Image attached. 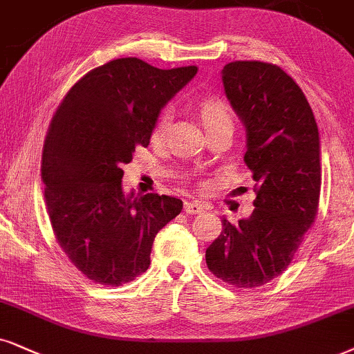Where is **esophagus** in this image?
Wrapping results in <instances>:
<instances>
[{
  "instance_id": "34e87169",
  "label": "esophagus",
  "mask_w": 354,
  "mask_h": 354,
  "mask_svg": "<svg viewBox=\"0 0 354 354\" xmlns=\"http://www.w3.org/2000/svg\"><path fill=\"white\" fill-rule=\"evenodd\" d=\"M204 205L198 203V201H186L185 203V212L191 214V216H196V214L204 212Z\"/></svg>"
}]
</instances>
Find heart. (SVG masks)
Wrapping results in <instances>:
<instances>
[{
  "instance_id": "b5f03b06",
  "label": "heart",
  "mask_w": 354,
  "mask_h": 354,
  "mask_svg": "<svg viewBox=\"0 0 354 354\" xmlns=\"http://www.w3.org/2000/svg\"><path fill=\"white\" fill-rule=\"evenodd\" d=\"M169 119H171V111H169V107H165L155 120L151 137H162L165 129L169 124ZM201 119H203L205 129H210L218 124H232V114L229 106L222 100H217V97H209V100H204L201 102Z\"/></svg>"
}]
</instances>
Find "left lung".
Listing matches in <instances>:
<instances>
[{
  "mask_svg": "<svg viewBox=\"0 0 354 354\" xmlns=\"http://www.w3.org/2000/svg\"><path fill=\"white\" fill-rule=\"evenodd\" d=\"M225 95L247 132L245 163L257 199L248 218H223L205 250L214 276L236 288H257L283 274L319 210L322 163L314 113L297 83L265 62L223 66Z\"/></svg>",
  "mask_w": 354,
  "mask_h": 354,
  "instance_id": "8db88e82",
  "label": "left lung"
}]
</instances>
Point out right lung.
I'll list each match as a JSON object with an SVG mask.
<instances>
[{"mask_svg":"<svg viewBox=\"0 0 354 354\" xmlns=\"http://www.w3.org/2000/svg\"><path fill=\"white\" fill-rule=\"evenodd\" d=\"M196 73L118 58L78 80L53 115L42 153L48 218L93 283L122 286L145 272L155 235L181 212L171 196L124 194L122 165L150 144L160 111Z\"/></svg>","mask_w":354,"mask_h":354,"instance_id":"right-lung-1","label":"right lung"}]
</instances>
